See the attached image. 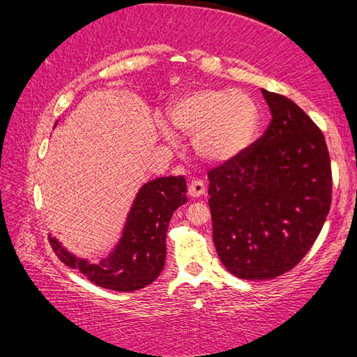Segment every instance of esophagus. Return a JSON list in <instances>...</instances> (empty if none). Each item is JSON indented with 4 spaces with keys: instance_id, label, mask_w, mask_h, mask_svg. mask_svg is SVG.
I'll return each instance as SVG.
<instances>
[{
    "instance_id": "1",
    "label": "esophagus",
    "mask_w": 357,
    "mask_h": 357,
    "mask_svg": "<svg viewBox=\"0 0 357 357\" xmlns=\"http://www.w3.org/2000/svg\"><path fill=\"white\" fill-rule=\"evenodd\" d=\"M204 190H206V187H204V183H203V181H200V179H193L192 183L189 184V195L192 198L202 197L203 193H204Z\"/></svg>"
}]
</instances>
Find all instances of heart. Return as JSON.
Wrapping results in <instances>:
<instances>
[{
  "label": "heart",
  "instance_id": "obj_1",
  "mask_svg": "<svg viewBox=\"0 0 357 357\" xmlns=\"http://www.w3.org/2000/svg\"><path fill=\"white\" fill-rule=\"evenodd\" d=\"M168 119L181 134L192 137L193 151L208 164H227L244 154L259 128L257 102L244 91L229 88H195L174 99ZM157 128L173 137L164 121Z\"/></svg>",
  "mask_w": 357,
  "mask_h": 357
}]
</instances>
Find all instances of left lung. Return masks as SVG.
Masks as SVG:
<instances>
[{
    "instance_id": "1",
    "label": "left lung",
    "mask_w": 357,
    "mask_h": 357,
    "mask_svg": "<svg viewBox=\"0 0 357 357\" xmlns=\"http://www.w3.org/2000/svg\"><path fill=\"white\" fill-rule=\"evenodd\" d=\"M261 93L273 116L263 137L208 173L217 255L245 280L293 269L321 231L332 198L323 132L291 99Z\"/></svg>"
}]
</instances>
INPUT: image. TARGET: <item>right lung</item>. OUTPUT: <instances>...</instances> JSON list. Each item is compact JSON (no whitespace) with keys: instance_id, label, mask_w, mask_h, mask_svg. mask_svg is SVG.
Masks as SVG:
<instances>
[{"instance_id":"add662e5","label":"right lung","mask_w":357,"mask_h":357,"mask_svg":"<svg viewBox=\"0 0 357 357\" xmlns=\"http://www.w3.org/2000/svg\"><path fill=\"white\" fill-rule=\"evenodd\" d=\"M184 176H164L143 184L126 219L123 234L108 257L99 263L78 258L52 234L53 252L98 287L113 291H137L160 275L167 257V229L174 211L187 203Z\"/></svg>"}]
</instances>
